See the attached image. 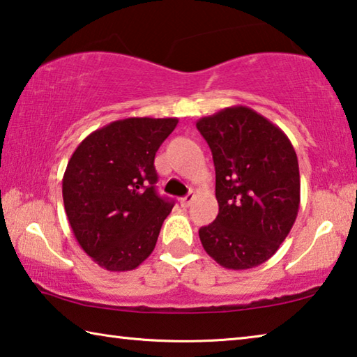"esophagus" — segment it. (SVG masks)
Here are the masks:
<instances>
[{
    "label": "esophagus",
    "mask_w": 357,
    "mask_h": 357,
    "mask_svg": "<svg viewBox=\"0 0 357 357\" xmlns=\"http://www.w3.org/2000/svg\"><path fill=\"white\" fill-rule=\"evenodd\" d=\"M192 201H195V195H186L185 197H182V199H180V206H182V207H190Z\"/></svg>",
    "instance_id": "esophagus-1"
}]
</instances>
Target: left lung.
<instances>
[{
    "label": "left lung",
    "instance_id": "1",
    "mask_svg": "<svg viewBox=\"0 0 357 357\" xmlns=\"http://www.w3.org/2000/svg\"><path fill=\"white\" fill-rule=\"evenodd\" d=\"M196 128L212 150L220 207L199 229L202 247L225 268H253L277 253L299 212L296 150L277 125L245 106L202 116Z\"/></svg>",
    "mask_w": 357,
    "mask_h": 357
}]
</instances>
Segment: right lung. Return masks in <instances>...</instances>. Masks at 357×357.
I'll return each instance as SVG.
<instances>
[{"label":"right lung","instance_id":"obj_1","mask_svg":"<svg viewBox=\"0 0 357 357\" xmlns=\"http://www.w3.org/2000/svg\"><path fill=\"white\" fill-rule=\"evenodd\" d=\"M177 119L131 116L86 136L63 175L69 225L98 266L132 271L153 251L174 201L158 196L153 161Z\"/></svg>","mask_w":357,"mask_h":357}]
</instances>
